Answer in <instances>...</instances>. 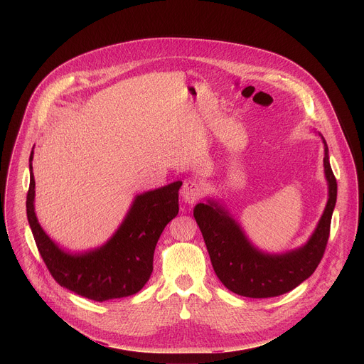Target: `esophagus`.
<instances>
[{
	"label": "esophagus",
	"instance_id": "obj_1",
	"mask_svg": "<svg viewBox=\"0 0 364 364\" xmlns=\"http://www.w3.org/2000/svg\"><path fill=\"white\" fill-rule=\"evenodd\" d=\"M181 196H183V200L186 203L194 204V203H197L201 198L203 187H201V184H198L197 181H193V180L184 181V186H183V190H181Z\"/></svg>",
	"mask_w": 364,
	"mask_h": 364
}]
</instances>
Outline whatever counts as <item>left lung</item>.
I'll use <instances>...</instances> for the list:
<instances>
[{
    "instance_id": "8db88e82",
    "label": "left lung",
    "mask_w": 364,
    "mask_h": 364,
    "mask_svg": "<svg viewBox=\"0 0 364 364\" xmlns=\"http://www.w3.org/2000/svg\"><path fill=\"white\" fill-rule=\"evenodd\" d=\"M323 142L328 200L317 229L304 246L281 255L264 253L247 240L239 223L215 200L198 203L194 207V219L210 255L213 269L229 291L247 298L278 296L292 291L317 269L327 247L337 200V180L330 166L324 138Z\"/></svg>"
}]
</instances>
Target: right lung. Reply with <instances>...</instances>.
Masks as SVG:
<instances>
[{
    "label": "right lung",
    "instance_id": "add662e5",
    "mask_svg": "<svg viewBox=\"0 0 364 364\" xmlns=\"http://www.w3.org/2000/svg\"><path fill=\"white\" fill-rule=\"evenodd\" d=\"M31 161L33 151L27 219L51 277L63 288L99 302L136 294L151 277L154 250L164 228L178 215V190L183 183L174 181L136 196L125 220L105 245L73 255L62 250L38 225Z\"/></svg>",
    "mask_w": 364,
    "mask_h": 364
}]
</instances>
